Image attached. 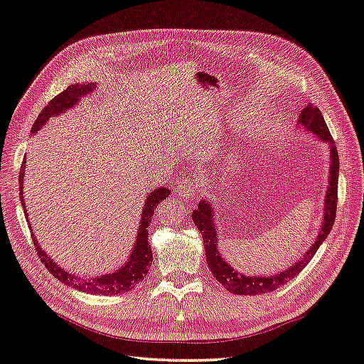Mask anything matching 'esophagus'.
<instances>
[{
	"mask_svg": "<svg viewBox=\"0 0 364 364\" xmlns=\"http://www.w3.org/2000/svg\"><path fill=\"white\" fill-rule=\"evenodd\" d=\"M176 196L178 197H186V198H192L196 197V186L194 183H191L189 180H180L176 183Z\"/></svg>",
	"mask_w": 364,
	"mask_h": 364,
	"instance_id": "34e87169",
	"label": "esophagus"
}]
</instances>
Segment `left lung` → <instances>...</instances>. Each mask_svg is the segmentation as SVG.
<instances>
[{
  "label": "left lung",
  "instance_id": "obj_1",
  "mask_svg": "<svg viewBox=\"0 0 364 364\" xmlns=\"http://www.w3.org/2000/svg\"><path fill=\"white\" fill-rule=\"evenodd\" d=\"M296 126L303 127L304 131L314 134L316 137L323 141V144L328 146L330 151V175H328V183H326V191H325V198H323V218H322V225H320V230L316 237V241L311 245L308 251L301 255L300 260H296L294 265L289 268H284L282 272L276 274H267V276H251L240 273L237 268H233L229 262H227L223 254L219 252V232H218V224H216V213H215V205L208 198H203L198 203L197 208L192 211V220L197 225V229L200 230L202 238H203V246H205V255L206 262H208V267L211 269L213 276L223 284V286L235 295H259V294H267V291H273L277 287L284 286V284L289 282L290 279L301 272V269L308 265L309 260L314 257L317 249L320 245L323 243L325 238L328 237L331 232V227L334 223V218H336V202H338V176H339V156L338 149L334 146V141L331 134L326 127V123L323 119V115L320 113L316 105L308 104L301 110L300 117L296 119Z\"/></svg>",
  "mask_w": 364,
  "mask_h": 364
}]
</instances>
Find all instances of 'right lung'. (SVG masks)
<instances>
[{
  "label": "right lung",
  "mask_w": 364,
  "mask_h": 364,
  "mask_svg": "<svg viewBox=\"0 0 364 364\" xmlns=\"http://www.w3.org/2000/svg\"><path fill=\"white\" fill-rule=\"evenodd\" d=\"M96 88H97V85L95 82H83V83L70 85V87H68L63 92H60L58 96H55L52 101L48 102V105L42 109L38 119L34 121V124L31 127V134L34 135L36 132L41 131L42 126H44L50 118L60 117L61 113L68 112L69 109H73V107H75L82 97L90 96ZM25 167H26V159H23V162H21V168H20V176H18L20 194L18 196H20L21 208H23L25 216L28 218V213H26L28 210H26V203L23 198ZM168 196H170L168 188H156L154 191H149V194L145 198L144 210H141V215H140L137 237H135L132 251L123 265H121L118 269H115L113 273H105L101 276L80 277L78 274H73V273L66 272V269L61 268L58 263L48 257V254L41 247V243L31 230V237L34 241L36 251H38L42 263H44L48 272L52 273L56 279L64 282L69 287H73L78 291H85V294H91V295L124 294V291H129L131 289L137 286L140 281H144V277L146 276L149 267H151L153 252H151V246H149V243H148V227H149V223H151V216L154 215V210L158 208L159 202H162V198H166ZM28 223H30V220H28ZM30 229H31V224H30Z\"/></svg>",
  "instance_id": "1"
}]
</instances>
